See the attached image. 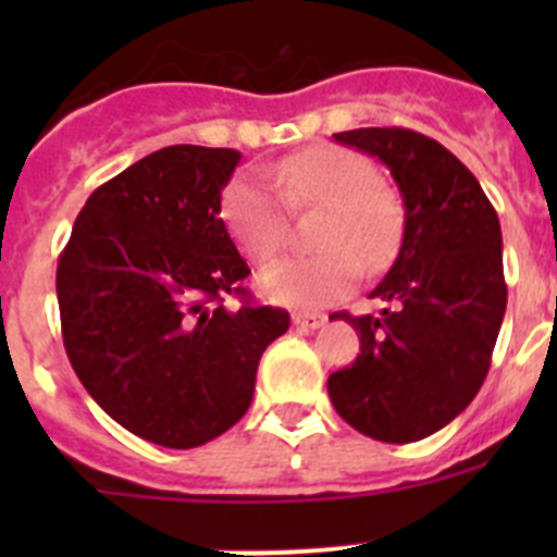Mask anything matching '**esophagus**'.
Masks as SVG:
<instances>
[{"label":"esophagus","mask_w":557,"mask_h":557,"mask_svg":"<svg viewBox=\"0 0 557 557\" xmlns=\"http://www.w3.org/2000/svg\"><path fill=\"white\" fill-rule=\"evenodd\" d=\"M325 314H294V325L301 331H314L325 325Z\"/></svg>","instance_id":"esophagus-1"}]
</instances>
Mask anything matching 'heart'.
Wrapping results in <instances>:
<instances>
[{"label": "heart", "mask_w": 557, "mask_h": 557, "mask_svg": "<svg viewBox=\"0 0 557 557\" xmlns=\"http://www.w3.org/2000/svg\"><path fill=\"white\" fill-rule=\"evenodd\" d=\"M323 207L318 256L274 261L258 274V288L277 305L314 307L345 299L358 280L383 269L396 252L401 212L377 185L369 159L334 145H314L277 161L272 174L243 172L221 196V218L234 245L252 263L277 256L288 232V210Z\"/></svg>", "instance_id": "heart-1"}]
</instances>
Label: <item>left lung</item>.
Wrapping results in <instances>:
<instances>
[{
    "instance_id": "left-lung-1",
    "label": "left lung",
    "mask_w": 557,
    "mask_h": 557,
    "mask_svg": "<svg viewBox=\"0 0 557 557\" xmlns=\"http://www.w3.org/2000/svg\"><path fill=\"white\" fill-rule=\"evenodd\" d=\"M334 139L391 170L404 239L372 290L383 314H339L361 334V356L331 374L329 396L356 431L407 445L445 429L485 383L507 310L502 226L474 174L436 139L401 126Z\"/></svg>"
}]
</instances>
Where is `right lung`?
Listing matches in <instances>:
<instances>
[{
    "instance_id": "1",
    "label": "right lung",
    "mask_w": 557,
    "mask_h": 557,
    "mask_svg": "<svg viewBox=\"0 0 557 557\" xmlns=\"http://www.w3.org/2000/svg\"><path fill=\"white\" fill-rule=\"evenodd\" d=\"M239 159L201 145L145 156L88 196L55 269L61 336L83 387L123 429L172 450L243 418L263 350L290 325L243 288L250 269L223 226L221 194Z\"/></svg>"
}]
</instances>
